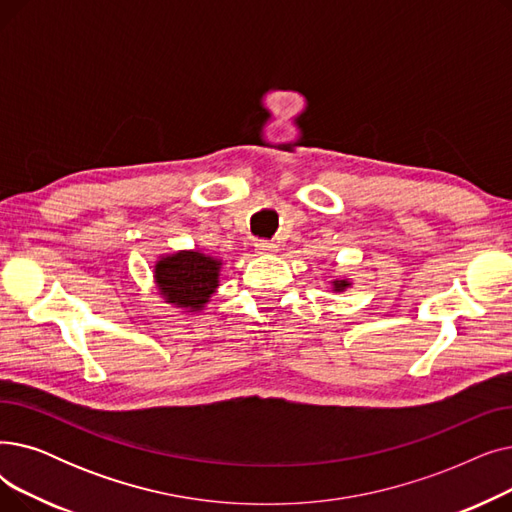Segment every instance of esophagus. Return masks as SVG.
<instances>
[{"instance_id":"esophagus-1","label":"esophagus","mask_w":512,"mask_h":512,"mask_svg":"<svg viewBox=\"0 0 512 512\" xmlns=\"http://www.w3.org/2000/svg\"><path fill=\"white\" fill-rule=\"evenodd\" d=\"M256 252L260 256H271L277 252V243H273L269 239H260V241H256Z\"/></svg>"}]
</instances>
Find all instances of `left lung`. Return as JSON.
Wrapping results in <instances>:
<instances>
[{"mask_svg":"<svg viewBox=\"0 0 512 512\" xmlns=\"http://www.w3.org/2000/svg\"><path fill=\"white\" fill-rule=\"evenodd\" d=\"M348 285H350V281H348V279H335V281H333L335 291H344Z\"/></svg>","mask_w":512,"mask_h":512,"instance_id":"8db88e82","label":"left lung"}]
</instances>
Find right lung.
I'll use <instances>...</instances> for the list:
<instances>
[{"label": "right lung", "instance_id": "add662e5", "mask_svg": "<svg viewBox=\"0 0 512 512\" xmlns=\"http://www.w3.org/2000/svg\"><path fill=\"white\" fill-rule=\"evenodd\" d=\"M221 260L196 252H177L158 260L154 277L160 294L168 304L202 310L218 287Z\"/></svg>", "mask_w": 512, "mask_h": 512}]
</instances>
